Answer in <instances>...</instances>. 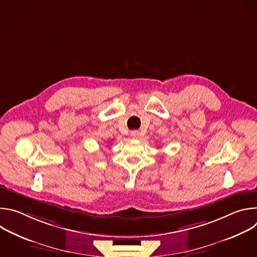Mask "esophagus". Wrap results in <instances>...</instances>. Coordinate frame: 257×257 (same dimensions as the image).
<instances>
[{
  "mask_svg": "<svg viewBox=\"0 0 257 257\" xmlns=\"http://www.w3.org/2000/svg\"><path fill=\"white\" fill-rule=\"evenodd\" d=\"M130 135H131L132 138L136 139V138L139 137V131H138V130H133V131L130 132Z\"/></svg>",
  "mask_w": 257,
  "mask_h": 257,
  "instance_id": "esophagus-1",
  "label": "esophagus"
}]
</instances>
